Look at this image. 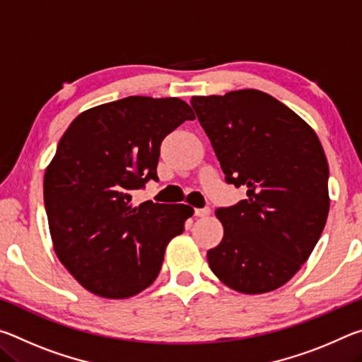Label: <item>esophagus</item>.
Here are the masks:
<instances>
[{
  "mask_svg": "<svg viewBox=\"0 0 362 362\" xmlns=\"http://www.w3.org/2000/svg\"><path fill=\"white\" fill-rule=\"evenodd\" d=\"M209 214H211L209 207H201V209H194L196 217H206V216H209Z\"/></svg>",
  "mask_w": 362,
  "mask_h": 362,
  "instance_id": "obj_1",
  "label": "esophagus"
}]
</instances>
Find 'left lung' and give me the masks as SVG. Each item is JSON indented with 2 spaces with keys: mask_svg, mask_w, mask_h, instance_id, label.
<instances>
[{
  "mask_svg": "<svg viewBox=\"0 0 362 362\" xmlns=\"http://www.w3.org/2000/svg\"><path fill=\"white\" fill-rule=\"evenodd\" d=\"M225 182L247 198L217 207L223 238L207 250L231 289L263 293L286 284L308 260L329 214V166L315 131L262 90L193 97Z\"/></svg>",
  "mask_w": 362,
  "mask_h": 362,
  "instance_id": "1",
  "label": "left lung"
}]
</instances>
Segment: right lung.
<instances>
[{
  "label": "right lung",
  "instance_id": "1",
  "mask_svg": "<svg viewBox=\"0 0 362 362\" xmlns=\"http://www.w3.org/2000/svg\"><path fill=\"white\" fill-rule=\"evenodd\" d=\"M194 115L175 97L132 95L83 112L45 175V206L59 260L86 289L127 298L156 279L169 241L193 209L132 193L158 180L166 136Z\"/></svg>",
  "mask_w": 362,
  "mask_h": 362
}]
</instances>
